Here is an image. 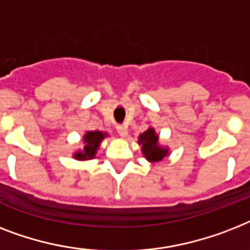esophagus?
<instances>
[{
	"label": "esophagus",
	"mask_w": 250,
	"mask_h": 250,
	"mask_svg": "<svg viewBox=\"0 0 250 250\" xmlns=\"http://www.w3.org/2000/svg\"><path fill=\"white\" fill-rule=\"evenodd\" d=\"M117 132H118L121 137H127V135H128V129H127V127L123 125H117Z\"/></svg>",
	"instance_id": "obj_1"
}]
</instances>
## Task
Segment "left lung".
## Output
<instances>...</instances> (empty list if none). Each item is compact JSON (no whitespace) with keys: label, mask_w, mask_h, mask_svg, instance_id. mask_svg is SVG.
<instances>
[{"label":"left lung","mask_w":250,"mask_h":250,"mask_svg":"<svg viewBox=\"0 0 250 250\" xmlns=\"http://www.w3.org/2000/svg\"><path fill=\"white\" fill-rule=\"evenodd\" d=\"M139 144L141 145L144 157L149 160L150 163H158L169 154V150L167 147L159 145V136L151 127L139 136Z\"/></svg>","instance_id":"1"}]
</instances>
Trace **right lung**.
I'll return each instance as SVG.
<instances>
[{"label": "right lung", "mask_w": 250, "mask_h": 250, "mask_svg": "<svg viewBox=\"0 0 250 250\" xmlns=\"http://www.w3.org/2000/svg\"><path fill=\"white\" fill-rule=\"evenodd\" d=\"M107 136V133L100 131H87L83 136V149L78 150L73 158L78 160H90L96 157L97 149L100 146L101 141Z\"/></svg>", "instance_id": "1"}]
</instances>
